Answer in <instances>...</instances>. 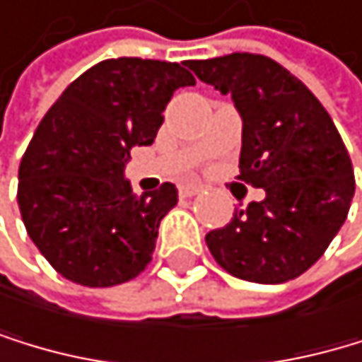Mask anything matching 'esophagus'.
I'll return each instance as SVG.
<instances>
[{"instance_id":"esophagus-1","label":"esophagus","mask_w":362,"mask_h":362,"mask_svg":"<svg viewBox=\"0 0 362 362\" xmlns=\"http://www.w3.org/2000/svg\"><path fill=\"white\" fill-rule=\"evenodd\" d=\"M202 191L200 185H193V182H187V185H180V196L185 198H191V196H198V193Z\"/></svg>"}]
</instances>
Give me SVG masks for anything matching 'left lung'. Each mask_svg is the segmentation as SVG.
<instances>
[{
    "label": "left lung",
    "instance_id": "8db88e82",
    "mask_svg": "<svg viewBox=\"0 0 362 362\" xmlns=\"http://www.w3.org/2000/svg\"><path fill=\"white\" fill-rule=\"evenodd\" d=\"M204 84L231 95L243 117L240 177L262 202L235 209L206 247L231 276L278 285L298 278L329 247L354 198V169L329 113L298 77L264 55L189 62Z\"/></svg>",
    "mask_w": 362,
    "mask_h": 362
}]
</instances>
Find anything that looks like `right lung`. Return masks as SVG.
Segmentation results:
<instances>
[{
	"mask_svg": "<svg viewBox=\"0 0 362 362\" xmlns=\"http://www.w3.org/2000/svg\"><path fill=\"white\" fill-rule=\"evenodd\" d=\"M187 64L104 59L48 108L19 164L17 204L30 240L64 278L113 287L146 269L177 189L135 196L124 177L133 146L153 144Z\"/></svg>",
	"mask_w": 362,
	"mask_h": 362,
	"instance_id": "1",
	"label": "right lung"
}]
</instances>
